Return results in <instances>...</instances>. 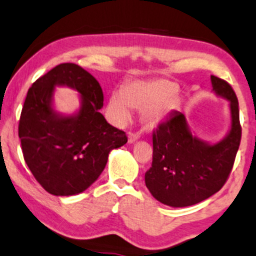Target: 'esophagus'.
<instances>
[{"mask_svg": "<svg viewBox=\"0 0 256 256\" xmlns=\"http://www.w3.org/2000/svg\"><path fill=\"white\" fill-rule=\"evenodd\" d=\"M138 138H140V133H134V132H130V133L128 134V141L130 144L134 142V141H136Z\"/></svg>", "mask_w": 256, "mask_h": 256, "instance_id": "34e87169", "label": "esophagus"}]
</instances>
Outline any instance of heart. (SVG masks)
Listing matches in <instances>:
<instances>
[{"label":"heart","instance_id":"1","mask_svg":"<svg viewBox=\"0 0 256 256\" xmlns=\"http://www.w3.org/2000/svg\"><path fill=\"white\" fill-rule=\"evenodd\" d=\"M176 85L168 80L132 82L114 92L108 103V115L116 124H124L132 118V108L142 109L148 124L162 121L178 106Z\"/></svg>","mask_w":256,"mask_h":256}]
</instances>
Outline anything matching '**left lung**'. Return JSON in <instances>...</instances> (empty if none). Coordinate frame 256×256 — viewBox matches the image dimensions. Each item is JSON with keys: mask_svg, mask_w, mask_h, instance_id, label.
<instances>
[{"mask_svg": "<svg viewBox=\"0 0 256 256\" xmlns=\"http://www.w3.org/2000/svg\"><path fill=\"white\" fill-rule=\"evenodd\" d=\"M214 91L229 100L232 128L224 140L208 144L192 135L182 112H174L153 130V162L144 174L160 203L190 206L218 192L228 180L241 142L238 100L232 85L211 76Z\"/></svg>", "mask_w": 256, "mask_h": 256, "instance_id": "1", "label": "left lung"}]
</instances>
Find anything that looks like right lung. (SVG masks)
I'll list each match as a JSON object with an SVG mask.
<instances>
[{
    "label": "right lung",
    "mask_w": 256,
    "mask_h": 256,
    "mask_svg": "<svg viewBox=\"0 0 256 256\" xmlns=\"http://www.w3.org/2000/svg\"><path fill=\"white\" fill-rule=\"evenodd\" d=\"M56 84H66L82 96L74 116H56L50 100ZM103 91L96 78L80 66L56 65L34 82L18 121L24 159L48 194L72 196L86 190L103 172L110 150L128 141L100 112Z\"/></svg>",
    "instance_id": "1"
}]
</instances>
